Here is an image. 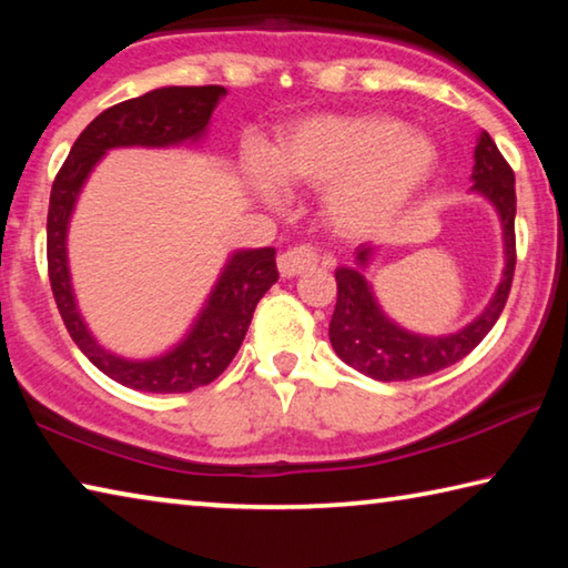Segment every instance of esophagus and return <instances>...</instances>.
<instances>
[{
	"mask_svg": "<svg viewBox=\"0 0 568 568\" xmlns=\"http://www.w3.org/2000/svg\"><path fill=\"white\" fill-rule=\"evenodd\" d=\"M315 265H318V253H315V247L311 245L291 247L277 257V271H281L283 277H293L305 271H313Z\"/></svg>",
	"mask_w": 568,
	"mask_h": 568,
	"instance_id": "1",
	"label": "esophagus"
}]
</instances>
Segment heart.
Here are the masks:
<instances>
[{
	"instance_id": "1",
	"label": "heart",
	"mask_w": 568,
	"mask_h": 568,
	"mask_svg": "<svg viewBox=\"0 0 568 568\" xmlns=\"http://www.w3.org/2000/svg\"><path fill=\"white\" fill-rule=\"evenodd\" d=\"M438 150L388 114H323L285 132L271 162L255 152L247 180L265 200L281 185L325 190V215L343 235L373 233L396 220L434 175Z\"/></svg>"
}]
</instances>
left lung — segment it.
<instances>
[{
  "label": "left lung",
  "mask_w": 568,
  "mask_h": 568,
  "mask_svg": "<svg viewBox=\"0 0 568 568\" xmlns=\"http://www.w3.org/2000/svg\"><path fill=\"white\" fill-rule=\"evenodd\" d=\"M474 158V175H470L474 178V190L491 200L504 225L506 267L494 301L464 331L444 335V338H426V335L403 331L383 315L371 285L361 275V267L368 265V257L373 253V247L361 245L355 250V261L361 267H338L335 271L338 301H335L328 335L338 358L363 373V376L376 381H413L444 371L448 365L466 358L486 338L488 331L496 325L498 315H501L508 293H511L516 267L514 170L498 152L488 132H480Z\"/></svg>",
  "instance_id": "left-lung-1"
}]
</instances>
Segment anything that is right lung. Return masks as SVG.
Instances as JSON below:
<instances>
[{
    "label": "right lung",
    "mask_w": 568,
    "mask_h": 568,
    "mask_svg": "<svg viewBox=\"0 0 568 568\" xmlns=\"http://www.w3.org/2000/svg\"><path fill=\"white\" fill-rule=\"evenodd\" d=\"M223 94L225 88L220 84L160 88L142 98L114 104L82 130L52 182L50 213H47V271H50L54 303L77 348L104 376L134 390L187 393L213 383L243 345L257 301L277 281L275 250H240L230 257L203 313L178 348L152 361H124L92 338L77 311L70 267H67V225L84 180L104 152L132 145L168 148L197 140Z\"/></svg>",
    "instance_id": "right-lung-1"
}]
</instances>
